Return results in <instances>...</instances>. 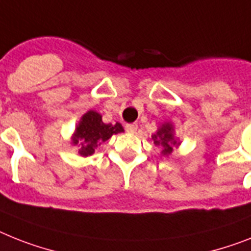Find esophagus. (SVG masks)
I'll return each mask as SVG.
<instances>
[{"label":"esophagus","instance_id":"34e87169","mask_svg":"<svg viewBox=\"0 0 251 251\" xmlns=\"http://www.w3.org/2000/svg\"><path fill=\"white\" fill-rule=\"evenodd\" d=\"M137 124L136 123H132V124H127L126 126V130L129 132V133H136V130H137Z\"/></svg>","mask_w":251,"mask_h":251}]
</instances>
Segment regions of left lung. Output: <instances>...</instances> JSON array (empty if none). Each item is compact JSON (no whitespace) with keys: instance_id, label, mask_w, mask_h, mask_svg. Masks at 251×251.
Wrapping results in <instances>:
<instances>
[{"instance_id":"obj_1","label":"left lung","mask_w":251,"mask_h":251,"mask_svg":"<svg viewBox=\"0 0 251 251\" xmlns=\"http://www.w3.org/2000/svg\"><path fill=\"white\" fill-rule=\"evenodd\" d=\"M151 140L154 141V144L156 146H161L163 150H161V154L168 156L169 154L173 152V149L176 146L179 145L177 140L175 137V128L171 123H164L158 129L156 133H154L151 136Z\"/></svg>"}]
</instances>
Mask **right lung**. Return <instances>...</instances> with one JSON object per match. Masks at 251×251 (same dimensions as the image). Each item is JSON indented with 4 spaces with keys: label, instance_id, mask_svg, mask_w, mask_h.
I'll use <instances>...</instances> for the list:
<instances>
[{
    "label": "right lung",
    "instance_id": "add662e5",
    "mask_svg": "<svg viewBox=\"0 0 251 251\" xmlns=\"http://www.w3.org/2000/svg\"><path fill=\"white\" fill-rule=\"evenodd\" d=\"M121 132H124L121 123L105 124L101 114L90 110L80 118L72 137V144L80 146L78 154L82 156H88L95 152L97 146L109 140L113 134Z\"/></svg>",
    "mask_w": 251,
    "mask_h": 251
}]
</instances>
